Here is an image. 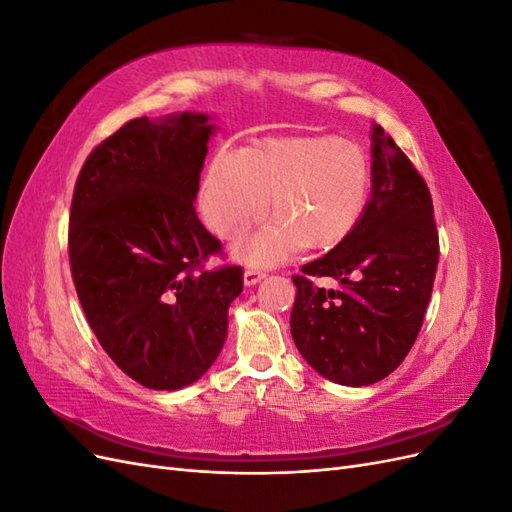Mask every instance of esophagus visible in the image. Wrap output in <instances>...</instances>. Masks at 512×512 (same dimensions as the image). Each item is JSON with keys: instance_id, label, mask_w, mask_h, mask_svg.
<instances>
[{"instance_id": "34e87169", "label": "esophagus", "mask_w": 512, "mask_h": 512, "mask_svg": "<svg viewBox=\"0 0 512 512\" xmlns=\"http://www.w3.org/2000/svg\"><path fill=\"white\" fill-rule=\"evenodd\" d=\"M265 275H267L265 271L254 269V267H247L245 273H243V282H245V286H254V284H258Z\"/></svg>"}]
</instances>
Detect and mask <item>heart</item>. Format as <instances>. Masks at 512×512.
<instances>
[{
	"label": "heart",
	"mask_w": 512,
	"mask_h": 512,
	"mask_svg": "<svg viewBox=\"0 0 512 512\" xmlns=\"http://www.w3.org/2000/svg\"><path fill=\"white\" fill-rule=\"evenodd\" d=\"M371 183V160L352 141L331 134L265 138L243 153H215L198 209L213 235L232 239L269 205L275 218L235 247L243 262L269 267L303 245L331 250L348 239L363 220Z\"/></svg>",
	"instance_id": "1"
}]
</instances>
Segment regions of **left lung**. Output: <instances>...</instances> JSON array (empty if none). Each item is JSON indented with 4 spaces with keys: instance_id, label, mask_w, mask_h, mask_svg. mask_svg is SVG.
<instances>
[{
    "instance_id": "left-lung-1",
    "label": "left lung",
    "mask_w": 512,
    "mask_h": 512,
    "mask_svg": "<svg viewBox=\"0 0 512 512\" xmlns=\"http://www.w3.org/2000/svg\"><path fill=\"white\" fill-rule=\"evenodd\" d=\"M371 173L359 226L292 277L294 344L320 376L344 386L380 382L406 359L440 258L427 183L380 126L371 130ZM314 276H333L340 286L318 289Z\"/></svg>"
}]
</instances>
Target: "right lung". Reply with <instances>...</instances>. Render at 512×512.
<instances>
[{"instance_id": "add662e5", "label": "right lung", "mask_w": 512, "mask_h": 512, "mask_svg": "<svg viewBox=\"0 0 512 512\" xmlns=\"http://www.w3.org/2000/svg\"><path fill=\"white\" fill-rule=\"evenodd\" d=\"M209 119L128 121L89 153L72 196L68 252L85 318L123 374L153 391L205 374L243 290L241 267L203 269L222 254L194 209Z\"/></svg>"}]
</instances>
